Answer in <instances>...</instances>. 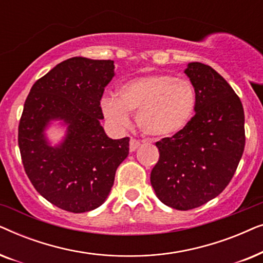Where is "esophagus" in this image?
I'll return each mask as SVG.
<instances>
[{"mask_svg":"<svg viewBox=\"0 0 263 263\" xmlns=\"http://www.w3.org/2000/svg\"><path fill=\"white\" fill-rule=\"evenodd\" d=\"M140 145H141V142H140L139 140L130 139V142H129V149H130V152H134V151L139 148Z\"/></svg>","mask_w":263,"mask_h":263,"instance_id":"obj_1","label":"esophagus"}]
</instances>
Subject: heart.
<instances>
[{
    "label": "heart",
    "instance_id": "1",
    "mask_svg": "<svg viewBox=\"0 0 263 263\" xmlns=\"http://www.w3.org/2000/svg\"><path fill=\"white\" fill-rule=\"evenodd\" d=\"M197 105L195 86L188 79L152 74L132 79L117 89V96L102 100L104 116L117 127H127L129 112L143 134L154 139L177 135L192 122Z\"/></svg>",
    "mask_w": 263,
    "mask_h": 263
}]
</instances>
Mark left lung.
<instances>
[{"label": "left lung", "instance_id": "8db88e82", "mask_svg": "<svg viewBox=\"0 0 263 263\" xmlns=\"http://www.w3.org/2000/svg\"><path fill=\"white\" fill-rule=\"evenodd\" d=\"M197 105L184 130L156 142L159 160L151 184L161 202L179 211L200 207L231 181L246 145L244 110L239 97L213 68L188 64Z\"/></svg>", "mask_w": 263, "mask_h": 263}]
</instances>
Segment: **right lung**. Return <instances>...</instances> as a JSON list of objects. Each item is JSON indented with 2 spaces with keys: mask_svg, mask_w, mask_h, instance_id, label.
Returning <instances> with one entry per match:
<instances>
[{
  "mask_svg": "<svg viewBox=\"0 0 263 263\" xmlns=\"http://www.w3.org/2000/svg\"><path fill=\"white\" fill-rule=\"evenodd\" d=\"M114 69L111 60L71 57L35 81L25 102L17 134L25 172L61 210L84 213L103 204L129 154V138L110 139L100 125V99ZM51 120L67 125L57 146L45 135Z\"/></svg>",
  "mask_w": 263,
  "mask_h": 263,
  "instance_id": "right-lung-1",
  "label": "right lung"
}]
</instances>
